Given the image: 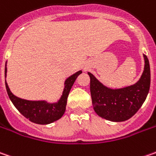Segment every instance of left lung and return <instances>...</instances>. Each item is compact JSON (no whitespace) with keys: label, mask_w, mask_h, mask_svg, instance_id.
Masks as SVG:
<instances>
[{"label":"left lung","mask_w":156,"mask_h":156,"mask_svg":"<svg viewBox=\"0 0 156 156\" xmlns=\"http://www.w3.org/2000/svg\"><path fill=\"white\" fill-rule=\"evenodd\" d=\"M144 57V70L134 84L119 89L104 85L94 74L90 77V94L96 113L101 118L113 122L129 119L140 110L147 97L150 88V66L147 57Z\"/></svg>","instance_id":"left-lung-1"}]
</instances>
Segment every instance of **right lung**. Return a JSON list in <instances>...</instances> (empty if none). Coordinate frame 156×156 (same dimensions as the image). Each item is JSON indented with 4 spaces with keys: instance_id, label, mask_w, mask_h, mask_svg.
<instances>
[{
    "instance_id": "obj_1",
    "label": "right lung",
    "mask_w": 156,
    "mask_h": 156,
    "mask_svg": "<svg viewBox=\"0 0 156 156\" xmlns=\"http://www.w3.org/2000/svg\"><path fill=\"white\" fill-rule=\"evenodd\" d=\"M7 62L5 65V79L7 77ZM82 73V70L77 71L74 74L67 77L64 82V88L62 95L56 102H48L46 100H27L20 98L12 93L9 85L5 80L6 90L9 98L13 105L30 121L38 125H48L59 119L66 112V100L70 90L79 74Z\"/></svg>"
}]
</instances>
